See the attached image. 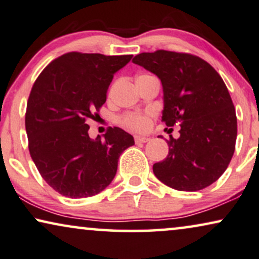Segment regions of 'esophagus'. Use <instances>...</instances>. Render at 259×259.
Here are the masks:
<instances>
[{
	"label": "esophagus",
	"mask_w": 259,
	"mask_h": 259,
	"mask_svg": "<svg viewBox=\"0 0 259 259\" xmlns=\"http://www.w3.org/2000/svg\"><path fill=\"white\" fill-rule=\"evenodd\" d=\"M149 140H150V139H148V137L135 136V142H136V143H147Z\"/></svg>",
	"instance_id": "esophagus-1"
}]
</instances>
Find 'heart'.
<instances>
[{"mask_svg": "<svg viewBox=\"0 0 259 259\" xmlns=\"http://www.w3.org/2000/svg\"><path fill=\"white\" fill-rule=\"evenodd\" d=\"M153 113L148 112H129L120 117L119 122L127 129L134 132H143L150 125V120Z\"/></svg>", "mask_w": 259, "mask_h": 259, "instance_id": "b5f03b06", "label": "heart"}]
</instances>
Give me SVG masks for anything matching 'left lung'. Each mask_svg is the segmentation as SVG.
<instances>
[{"mask_svg":"<svg viewBox=\"0 0 259 259\" xmlns=\"http://www.w3.org/2000/svg\"><path fill=\"white\" fill-rule=\"evenodd\" d=\"M133 61L160 78L165 125L180 123V137L167 140L169 153L153 165L155 177L178 191L212 185L226 170L237 140L236 109L222 77L189 53L158 50Z\"/></svg>","mask_w":259,"mask_h":259,"instance_id":"left-lung-1","label":"left lung"}]
</instances>
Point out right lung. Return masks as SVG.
<instances>
[{"instance_id": "1", "label": "right lung", "mask_w": 259, "mask_h": 259, "mask_svg": "<svg viewBox=\"0 0 259 259\" xmlns=\"http://www.w3.org/2000/svg\"><path fill=\"white\" fill-rule=\"evenodd\" d=\"M133 55L70 52L48 64L34 82L26 110L28 149L54 191L78 199L111 184L118 158L134 137L110 126L104 140L90 139L86 120L97 117L113 74Z\"/></svg>"}]
</instances>
